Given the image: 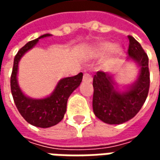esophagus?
<instances>
[{
	"label": "esophagus",
	"instance_id": "34e87169",
	"mask_svg": "<svg viewBox=\"0 0 160 160\" xmlns=\"http://www.w3.org/2000/svg\"><path fill=\"white\" fill-rule=\"evenodd\" d=\"M83 80L84 81H87V82H91L92 80V78L89 73H85L83 76Z\"/></svg>",
	"mask_w": 160,
	"mask_h": 160
}]
</instances>
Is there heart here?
<instances>
[{"mask_svg": "<svg viewBox=\"0 0 160 160\" xmlns=\"http://www.w3.org/2000/svg\"><path fill=\"white\" fill-rule=\"evenodd\" d=\"M111 48H112V45H111V43H110V42H102V43H100L97 47L96 53H97L98 56H103L105 53H107L109 50H111ZM112 50H113V52L115 54H118V51H119L118 47H114Z\"/></svg>", "mask_w": 160, "mask_h": 160, "instance_id": "b5f03b06", "label": "heart"}]
</instances>
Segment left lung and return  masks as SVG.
I'll return each mask as SVG.
<instances>
[{"label": "left lung", "instance_id": "left-lung-1", "mask_svg": "<svg viewBox=\"0 0 160 160\" xmlns=\"http://www.w3.org/2000/svg\"><path fill=\"white\" fill-rule=\"evenodd\" d=\"M128 38L127 60L133 61L140 68L136 80L125 90L120 91L114 75L98 71L93 77V112L98 119L108 124H122L132 119L144 104L149 91L148 55L133 37Z\"/></svg>", "mask_w": 160, "mask_h": 160}]
</instances>
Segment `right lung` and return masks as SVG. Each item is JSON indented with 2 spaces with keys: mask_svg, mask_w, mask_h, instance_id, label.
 <instances>
[{
  "mask_svg": "<svg viewBox=\"0 0 160 160\" xmlns=\"http://www.w3.org/2000/svg\"><path fill=\"white\" fill-rule=\"evenodd\" d=\"M50 36L51 34L47 33L23 46L14 57L11 75V92L16 107L27 122L39 128L52 127L62 120L67 111L68 99L80 86L83 78L82 73L75 76L63 78L58 81L52 93L43 98H30L21 91L17 78L19 61L27 51L36 45L39 39Z\"/></svg>",
  "mask_w": 160,
  "mask_h": 160,
  "instance_id": "right-lung-1",
  "label": "right lung"
}]
</instances>
